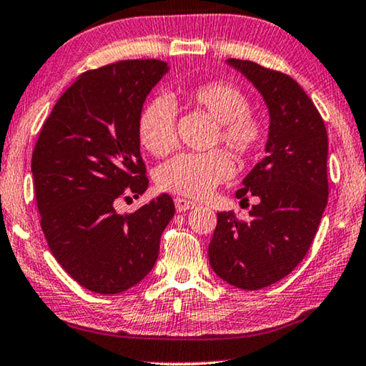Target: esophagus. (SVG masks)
I'll return each mask as SVG.
<instances>
[{"mask_svg": "<svg viewBox=\"0 0 366 366\" xmlns=\"http://www.w3.org/2000/svg\"><path fill=\"white\" fill-rule=\"evenodd\" d=\"M174 202H176L177 212H185V210H190V209H194V207H195V202L187 200V199L179 197V199H176Z\"/></svg>", "mask_w": 366, "mask_h": 366, "instance_id": "1", "label": "esophagus"}]
</instances>
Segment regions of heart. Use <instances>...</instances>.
I'll return each mask as SVG.
<instances>
[{"instance_id":"b5f03b06","label":"heart","mask_w":366,"mask_h":366,"mask_svg":"<svg viewBox=\"0 0 366 366\" xmlns=\"http://www.w3.org/2000/svg\"><path fill=\"white\" fill-rule=\"evenodd\" d=\"M182 100L215 119L212 146L222 144L237 161L252 159L263 148L268 124L263 114L249 110L248 95L232 81L210 80L179 90ZM138 138L152 156L176 148V108L166 97L152 98L138 118ZM232 174V162L222 149L182 152L156 171V184L166 192L204 197Z\"/></svg>"}]
</instances>
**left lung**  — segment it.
<instances>
[{"mask_svg":"<svg viewBox=\"0 0 366 366\" xmlns=\"http://www.w3.org/2000/svg\"><path fill=\"white\" fill-rule=\"evenodd\" d=\"M269 108L268 156L244 177L235 197L254 199L252 220L220 212L209 261L228 285L254 291L287 276L307 254L329 200L324 119L302 86L280 70L228 59Z\"/></svg>","mask_w":366,"mask_h":366,"instance_id":"obj_1","label":"left lung"}]
</instances>
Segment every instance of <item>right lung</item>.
I'll list each match as a JSON object with an SVG mask.
<instances>
[{
	"instance_id": "1",
	"label": "right lung",
	"mask_w": 366,
	"mask_h": 366,
	"mask_svg": "<svg viewBox=\"0 0 366 366\" xmlns=\"http://www.w3.org/2000/svg\"><path fill=\"white\" fill-rule=\"evenodd\" d=\"M167 64L134 59L86 70L44 122L31 171L49 249L80 286L98 294L133 287L154 266L174 217L162 194L131 214L119 200L148 189L138 118Z\"/></svg>"
}]
</instances>
